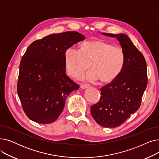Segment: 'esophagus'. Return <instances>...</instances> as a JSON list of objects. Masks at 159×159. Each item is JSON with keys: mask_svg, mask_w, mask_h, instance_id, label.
I'll return each mask as SVG.
<instances>
[{"mask_svg": "<svg viewBox=\"0 0 159 159\" xmlns=\"http://www.w3.org/2000/svg\"><path fill=\"white\" fill-rule=\"evenodd\" d=\"M90 86V85L89 84H81L80 85V88L82 89H85L87 88H89Z\"/></svg>", "mask_w": 159, "mask_h": 159, "instance_id": "obj_1", "label": "esophagus"}]
</instances>
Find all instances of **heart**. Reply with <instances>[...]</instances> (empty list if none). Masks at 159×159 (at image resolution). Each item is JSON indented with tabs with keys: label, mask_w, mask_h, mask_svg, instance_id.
<instances>
[{
	"label": "heart",
	"mask_w": 159,
	"mask_h": 159,
	"mask_svg": "<svg viewBox=\"0 0 159 159\" xmlns=\"http://www.w3.org/2000/svg\"><path fill=\"white\" fill-rule=\"evenodd\" d=\"M124 52L119 46L102 40H89L80 45L79 51L68 48L64 53V64L68 73L74 78H80L90 68L85 79L103 83L115 80L122 71Z\"/></svg>",
	"instance_id": "obj_1"
}]
</instances>
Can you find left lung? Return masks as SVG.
Here are the masks:
<instances>
[{
    "instance_id": "left-lung-1",
    "label": "left lung",
    "mask_w": 159,
    "mask_h": 159,
    "mask_svg": "<svg viewBox=\"0 0 159 159\" xmlns=\"http://www.w3.org/2000/svg\"><path fill=\"white\" fill-rule=\"evenodd\" d=\"M102 34L117 39L125 56L119 76L101 89V99L91 107L96 122L111 128L120 126L139 109L148 84L147 66L143 55L126 35Z\"/></svg>"
}]
</instances>
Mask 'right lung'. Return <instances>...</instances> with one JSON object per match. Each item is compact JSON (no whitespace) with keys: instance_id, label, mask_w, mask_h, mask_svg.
Returning <instances> with one entry per match:
<instances>
[{"instance_id":"1","label":"right lung","mask_w":159,"mask_h":159,"mask_svg":"<svg viewBox=\"0 0 159 159\" xmlns=\"http://www.w3.org/2000/svg\"><path fill=\"white\" fill-rule=\"evenodd\" d=\"M77 31L49 35L27 48L20 63L17 93L24 113L39 124L55 121L66 99L79 86L66 75L64 53L84 40Z\"/></svg>"}]
</instances>
